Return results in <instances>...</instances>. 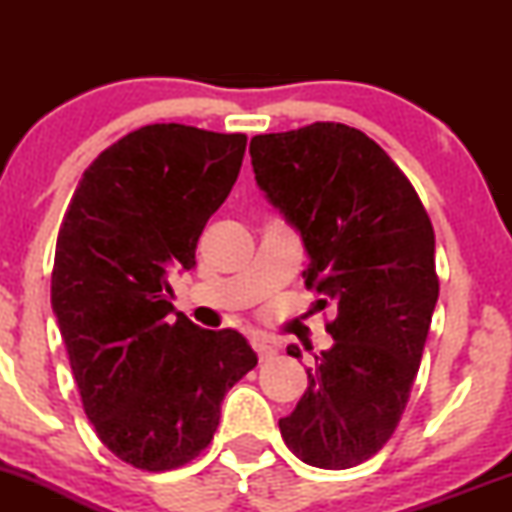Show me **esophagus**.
<instances>
[{
    "instance_id": "obj_1",
    "label": "esophagus",
    "mask_w": 512,
    "mask_h": 512,
    "mask_svg": "<svg viewBox=\"0 0 512 512\" xmlns=\"http://www.w3.org/2000/svg\"><path fill=\"white\" fill-rule=\"evenodd\" d=\"M252 349H255V354L260 356V361H267V358H272L276 354V344L267 342V339L262 337L252 339Z\"/></svg>"
}]
</instances>
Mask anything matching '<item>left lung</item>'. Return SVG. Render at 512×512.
I'll list each match as a JSON object with an SVG mask.
<instances>
[{
  "instance_id": "left-lung-1",
  "label": "left lung",
  "mask_w": 512,
  "mask_h": 512,
  "mask_svg": "<svg viewBox=\"0 0 512 512\" xmlns=\"http://www.w3.org/2000/svg\"><path fill=\"white\" fill-rule=\"evenodd\" d=\"M255 180L303 240L305 286L334 344L315 356L281 436L320 469L366 462L409 402L438 301L436 236L407 175L361 129L339 122L252 137ZM289 354L301 358L296 344Z\"/></svg>"
}]
</instances>
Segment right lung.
Wrapping results in <instances>:
<instances>
[{
	"label": "right lung",
	"instance_id": "1",
	"mask_svg": "<svg viewBox=\"0 0 512 512\" xmlns=\"http://www.w3.org/2000/svg\"><path fill=\"white\" fill-rule=\"evenodd\" d=\"M245 144L175 122L134 129L84 170L60 226L50 296L84 411L105 448L146 472L195 460L257 366L243 334L202 330L168 301V274L197 264Z\"/></svg>",
	"mask_w": 512,
	"mask_h": 512
}]
</instances>
